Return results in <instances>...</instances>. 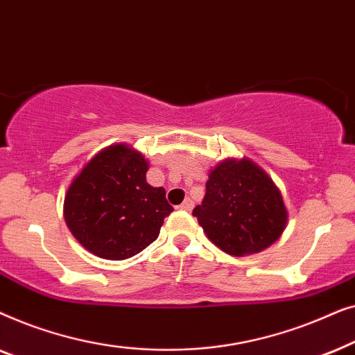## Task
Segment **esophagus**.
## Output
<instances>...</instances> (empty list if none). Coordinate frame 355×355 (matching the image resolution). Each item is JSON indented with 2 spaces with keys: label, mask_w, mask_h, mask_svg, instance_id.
<instances>
[{
  "label": "esophagus",
  "mask_w": 355,
  "mask_h": 355,
  "mask_svg": "<svg viewBox=\"0 0 355 355\" xmlns=\"http://www.w3.org/2000/svg\"><path fill=\"white\" fill-rule=\"evenodd\" d=\"M192 207H193V202L191 200V198H186V200H184L181 205H179V208H181V210H184V211H191Z\"/></svg>",
  "instance_id": "esophagus-1"
}]
</instances>
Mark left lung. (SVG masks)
Returning a JSON list of instances; mask_svg holds the SVG:
<instances>
[{"mask_svg":"<svg viewBox=\"0 0 355 355\" xmlns=\"http://www.w3.org/2000/svg\"><path fill=\"white\" fill-rule=\"evenodd\" d=\"M208 239L226 254H259L288 226L283 196L249 158H226L210 169L202 205L192 211Z\"/></svg>","mask_w":355,"mask_h":355,"instance_id":"left-lung-1","label":"left lung"}]
</instances>
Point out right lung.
Wrapping results in <instances>:
<instances>
[{
    "label": "right lung",
    "mask_w": 355,
    "mask_h": 355,
    "mask_svg": "<svg viewBox=\"0 0 355 355\" xmlns=\"http://www.w3.org/2000/svg\"><path fill=\"white\" fill-rule=\"evenodd\" d=\"M148 159L128 144L95 153L72 179L64 197V221L92 254L125 260L157 239L173 211L163 187L147 182Z\"/></svg>",
    "instance_id": "right-lung-1"
}]
</instances>
